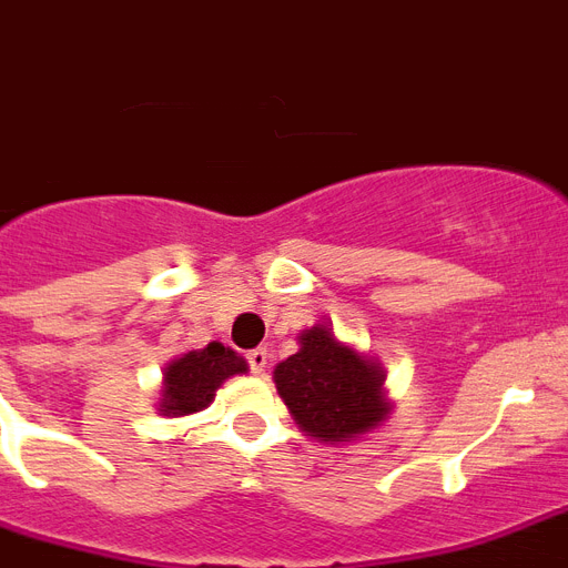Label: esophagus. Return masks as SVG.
<instances>
[{"label":"esophagus","instance_id":"obj_1","mask_svg":"<svg viewBox=\"0 0 568 568\" xmlns=\"http://www.w3.org/2000/svg\"><path fill=\"white\" fill-rule=\"evenodd\" d=\"M268 349H254V352H247V364H251V373L262 375L265 373V366H268Z\"/></svg>","mask_w":568,"mask_h":568}]
</instances>
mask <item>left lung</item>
Here are the masks:
<instances>
[{"label":"left lung","instance_id":"8db88e82","mask_svg":"<svg viewBox=\"0 0 568 568\" xmlns=\"http://www.w3.org/2000/svg\"><path fill=\"white\" fill-rule=\"evenodd\" d=\"M300 352L276 364L274 384L306 436L335 445L375 430L389 413L384 369L317 326L300 332Z\"/></svg>","mask_w":568,"mask_h":568}]
</instances>
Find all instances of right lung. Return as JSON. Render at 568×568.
<instances>
[{
    "mask_svg": "<svg viewBox=\"0 0 568 568\" xmlns=\"http://www.w3.org/2000/svg\"><path fill=\"white\" fill-rule=\"evenodd\" d=\"M247 373L245 357H240L231 346L207 343L204 349H193L187 355L170 361L164 369V389H161V416H190L213 402L216 389L231 375Z\"/></svg>",
    "mask_w": 568,
    "mask_h": 568,
    "instance_id": "obj_1",
    "label": "right lung"
}]
</instances>
